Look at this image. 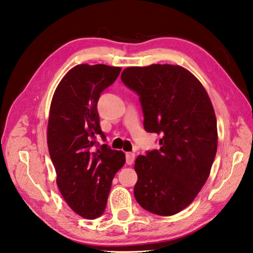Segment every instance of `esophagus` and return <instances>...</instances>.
<instances>
[{
	"instance_id": "esophagus-1",
	"label": "esophagus",
	"mask_w": 253,
	"mask_h": 253,
	"mask_svg": "<svg viewBox=\"0 0 253 253\" xmlns=\"http://www.w3.org/2000/svg\"><path fill=\"white\" fill-rule=\"evenodd\" d=\"M135 160V154L134 153H126V164L131 165Z\"/></svg>"
}]
</instances>
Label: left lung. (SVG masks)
Masks as SVG:
<instances>
[{
  "label": "left lung",
  "mask_w": 253,
  "mask_h": 253,
  "mask_svg": "<svg viewBox=\"0 0 253 253\" xmlns=\"http://www.w3.org/2000/svg\"><path fill=\"white\" fill-rule=\"evenodd\" d=\"M122 82L139 96L144 128L159 149L138 156L134 196L142 208L172 215L189 206L209 177L217 153V119L201 83L169 64L128 67Z\"/></svg>",
  "instance_id": "left-lung-1"
}]
</instances>
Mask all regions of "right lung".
Listing matches in <instances>:
<instances>
[{
  "instance_id": "1",
  "label": "right lung",
  "mask_w": 253,
  "mask_h": 253,
  "mask_svg": "<svg viewBox=\"0 0 253 253\" xmlns=\"http://www.w3.org/2000/svg\"><path fill=\"white\" fill-rule=\"evenodd\" d=\"M121 71L104 64L76 65L63 77L50 104L47 145L57 187L73 211L86 219L104 213L113 178L126 160L123 151L96 140L99 135L106 141L98 99Z\"/></svg>"
}]
</instances>
